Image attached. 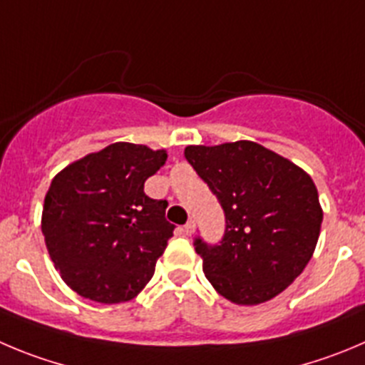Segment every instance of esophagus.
I'll return each instance as SVG.
<instances>
[{
  "label": "esophagus",
  "mask_w": 365,
  "mask_h": 365,
  "mask_svg": "<svg viewBox=\"0 0 365 365\" xmlns=\"http://www.w3.org/2000/svg\"><path fill=\"white\" fill-rule=\"evenodd\" d=\"M194 229H196V223H194V220H189L185 223V227H183V232H185L187 236H190V234H194Z\"/></svg>",
  "instance_id": "esophagus-1"
}]
</instances>
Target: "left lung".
<instances>
[{
  "label": "left lung",
  "instance_id": "1",
  "mask_svg": "<svg viewBox=\"0 0 365 365\" xmlns=\"http://www.w3.org/2000/svg\"><path fill=\"white\" fill-rule=\"evenodd\" d=\"M185 158L225 212L220 243L194 240L205 277L236 304L274 299L302 274L321 234L322 209L313 180L250 140L189 145Z\"/></svg>",
  "mask_w": 365,
  "mask_h": 365
}]
</instances>
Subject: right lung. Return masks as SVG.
Segmentation results:
<instances>
[{
	"instance_id": "obj_1",
	"label": "right lung",
	"mask_w": 365,
	"mask_h": 365,
	"mask_svg": "<svg viewBox=\"0 0 365 365\" xmlns=\"http://www.w3.org/2000/svg\"><path fill=\"white\" fill-rule=\"evenodd\" d=\"M165 160L163 149L117 142L52 180L41 229L56 270L81 297L117 304L151 281L175 225L144 183Z\"/></svg>"
}]
</instances>
